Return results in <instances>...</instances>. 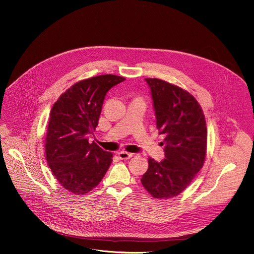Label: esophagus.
<instances>
[{
    "instance_id": "34e87169",
    "label": "esophagus",
    "mask_w": 254,
    "mask_h": 254,
    "mask_svg": "<svg viewBox=\"0 0 254 254\" xmlns=\"http://www.w3.org/2000/svg\"><path fill=\"white\" fill-rule=\"evenodd\" d=\"M118 155H119V158L121 160H127V159H130L133 156V154L127 153V152H120Z\"/></svg>"
}]
</instances>
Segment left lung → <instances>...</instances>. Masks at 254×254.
I'll use <instances>...</instances> for the list:
<instances>
[{"label": "left lung", "instance_id": "obj_1", "mask_svg": "<svg viewBox=\"0 0 254 254\" xmlns=\"http://www.w3.org/2000/svg\"><path fill=\"white\" fill-rule=\"evenodd\" d=\"M146 81L152 91L157 128L165 135L166 159L156 162L150 158L140 182L154 198L169 199L182 193L204 165L206 121L201 105L187 90L159 78Z\"/></svg>", "mask_w": 254, "mask_h": 254}]
</instances>
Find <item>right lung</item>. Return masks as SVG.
<instances>
[{
    "instance_id": "1",
    "label": "right lung",
    "mask_w": 254,
    "mask_h": 254,
    "mask_svg": "<svg viewBox=\"0 0 254 254\" xmlns=\"http://www.w3.org/2000/svg\"><path fill=\"white\" fill-rule=\"evenodd\" d=\"M126 80L104 74L80 80L63 92L53 104L45 135L47 164L67 191L84 195L93 190L113 162L88 135L95 130L106 92Z\"/></svg>"
}]
</instances>
